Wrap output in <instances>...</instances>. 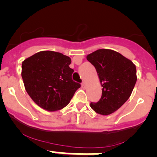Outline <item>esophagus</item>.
<instances>
[{
  "mask_svg": "<svg viewBox=\"0 0 157 157\" xmlns=\"http://www.w3.org/2000/svg\"><path fill=\"white\" fill-rule=\"evenodd\" d=\"M82 88H86V83H85V82H82Z\"/></svg>",
  "mask_w": 157,
  "mask_h": 157,
  "instance_id": "1",
  "label": "esophagus"
}]
</instances>
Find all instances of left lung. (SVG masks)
Segmentation results:
<instances>
[{
	"label": "left lung",
	"mask_w": 157,
	"mask_h": 157,
	"mask_svg": "<svg viewBox=\"0 0 157 157\" xmlns=\"http://www.w3.org/2000/svg\"><path fill=\"white\" fill-rule=\"evenodd\" d=\"M87 60L95 68L102 87L100 100L91 102L90 106L98 114H112L131 96L136 82V66L111 49H98L87 56Z\"/></svg>",
	"instance_id": "8db88e82"
}]
</instances>
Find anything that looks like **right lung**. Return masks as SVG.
I'll list each match as a JSON object with an SVG mask.
<instances>
[{"instance_id":"add662e5","label":"right lung","mask_w":157,"mask_h":157,"mask_svg":"<svg viewBox=\"0 0 157 157\" xmlns=\"http://www.w3.org/2000/svg\"><path fill=\"white\" fill-rule=\"evenodd\" d=\"M71 59L60 52L41 51L22 63L26 92L40 108L49 111L66 107L81 85L72 80Z\"/></svg>"}]
</instances>
